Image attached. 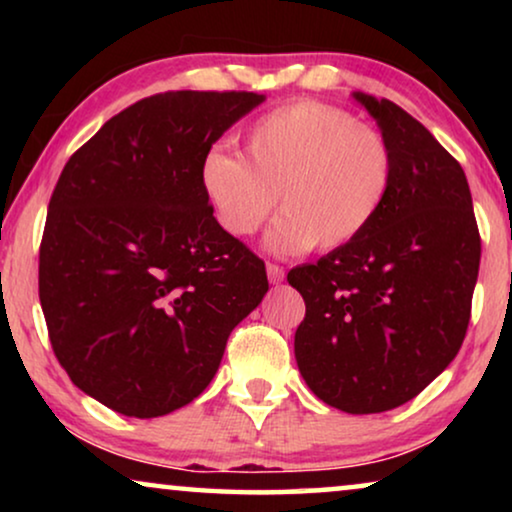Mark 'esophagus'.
Returning a JSON list of instances; mask_svg holds the SVG:
<instances>
[{
    "label": "esophagus",
    "instance_id": "esophagus-1",
    "mask_svg": "<svg viewBox=\"0 0 512 512\" xmlns=\"http://www.w3.org/2000/svg\"><path fill=\"white\" fill-rule=\"evenodd\" d=\"M265 270H268V279H270V284H282L284 282V268L282 265H277V263H268L265 265Z\"/></svg>",
    "mask_w": 512,
    "mask_h": 512
}]
</instances>
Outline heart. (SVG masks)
<instances>
[{
  "label": "heart",
  "instance_id": "1",
  "mask_svg": "<svg viewBox=\"0 0 512 512\" xmlns=\"http://www.w3.org/2000/svg\"><path fill=\"white\" fill-rule=\"evenodd\" d=\"M247 160L212 146L200 184L230 235L251 237L277 209L286 214L268 244L282 254L333 251L373 226L396 177L387 137L349 111L324 102H291L256 118L244 132Z\"/></svg>",
  "mask_w": 512,
  "mask_h": 512
}]
</instances>
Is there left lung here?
<instances>
[{
  "label": "left lung",
  "mask_w": 512,
  "mask_h": 512,
  "mask_svg": "<svg viewBox=\"0 0 512 512\" xmlns=\"http://www.w3.org/2000/svg\"><path fill=\"white\" fill-rule=\"evenodd\" d=\"M354 97L394 151V188L366 233L286 279L305 300L293 347L307 387L370 415L408 403L457 356L482 249L457 160L398 104Z\"/></svg>",
  "instance_id": "obj_1"
}]
</instances>
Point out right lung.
I'll return each mask as SVG.
<instances>
[{"label": "right lung", "instance_id": "add662e5", "mask_svg": "<svg viewBox=\"0 0 512 512\" xmlns=\"http://www.w3.org/2000/svg\"><path fill=\"white\" fill-rule=\"evenodd\" d=\"M263 95L167 90L109 118L48 202L39 300L55 359L128 417L198 398L268 291L265 263L214 219L202 156Z\"/></svg>", "mask_w": 512, "mask_h": 512}]
</instances>
